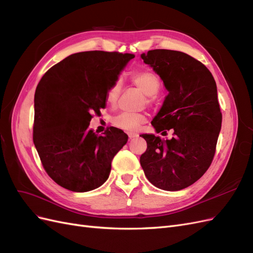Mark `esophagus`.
<instances>
[{
	"instance_id": "1",
	"label": "esophagus",
	"mask_w": 253,
	"mask_h": 253,
	"mask_svg": "<svg viewBox=\"0 0 253 253\" xmlns=\"http://www.w3.org/2000/svg\"><path fill=\"white\" fill-rule=\"evenodd\" d=\"M138 137V134L137 133H128V138L129 139H134V138H137Z\"/></svg>"
}]
</instances>
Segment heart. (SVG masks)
Here are the masks:
<instances>
[{
    "label": "heart",
    "mask_w": 253,
    "mask_h": 253,
    "mask_svg": "<svg viewBox=\"0 0 253 253\" xmlns=\"http://www.w3.org/2000/svg\"><path fill=\"white\" fill-rule=\"evenodd\" d=\"M131 81L138 87L142 93L148 96V101H151L153 96H155L160 89V80L158 76L149 70H143L135 72L131 75ZM121 83L120 81L114 82L109 90L106 91V101L113 104L117 101L120 95ZM145 121V117L141 114L134 113H121L113 118V124L115 126L126 129V131H133Z\"/></svg>",
    "instance_id": "obj_1"
}]
</instances>
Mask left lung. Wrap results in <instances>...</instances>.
I'll return each mask as SVG.
<instances>
[{
  "instance_id": "obj_1",
  "label": "left lung",
  "mask_w": 253,
  "mask_h": 253,
  "mask_svg": "<svg viewBox=\"0 0 253 253\" xmlns=\"http://www.w3.org/2000/svg\"><path fill=\"white\" fill-rule=\"evenodd\" d=\"M140 58L168 90L151 124L156 133L174 132L171 139L140 135L148 144L140 165L155 187L166 191L185 189L208 170L215 153L221 127L215 80L203 63L185 52L154 49L141 53Z\"/></svg>"
}]
</instances>
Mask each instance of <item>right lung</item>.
<instances>
[{"mask_svg": "<svg viewBox=\"0 0 253 253\" xmlns=\"http://www.w3.org/2000/svg\"><path fill=\"white\" fill-rule=\"evenodd\" d=\"M133 53H73L44 74L35 93L34 143L45 171L73 192L97 189L109 178L114 156L127 135L110 127L88 128L91 113L106 106V91Z\"/></svg>", "mask_w": 253, "mask_h": 253, "instance_id": "obj_1", "label": "right lung"}]
</instances>
